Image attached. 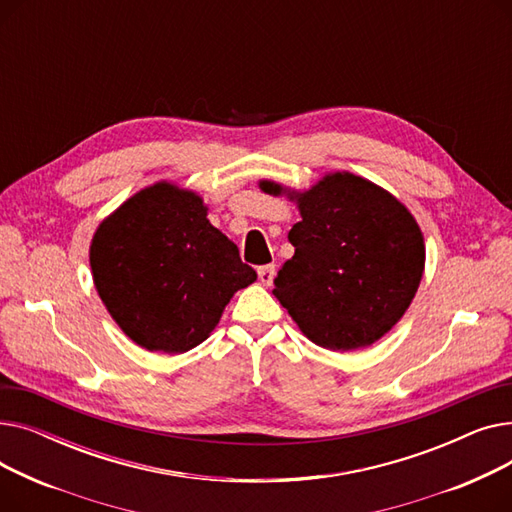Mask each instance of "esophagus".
Masks as SVG:
<instances>
[{"label":"esophagus","mask_w":512,"mask_h":512,"mask_svg":"<svg viewBox=\"0 0 512 512\" xmlns=\"http://www.w3.org/2000/svg\"><path fill=\"white\" fill-rule=\"evenodd\" d=\"M257 274H259V280L263 286H272L274 276H276V265H261Z\"/></svg>","instance_id":"34e87169"}]
</instances>
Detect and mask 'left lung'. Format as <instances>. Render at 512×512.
Masks as SVG:
<instances>
[{
  "label": "left lung",
  "mask_w": 512,
  "mask_h": 512,
  "mask_svg": "<svg viewBox=\"0 0 512 512\" xmlns=\"http://www.w3.org/2000/svg\"><path fill=\"white\" fill-rule=\"evenodd\" d=\"M267 195L286 193L261 180ZM297 201L301 222L274 297L301 332L330 351L380 340L409 309L425 267L423 234L411 211L382 186L351 172L326 174Z\"/></svg>",
  "instance_id": "8db88e82"
}]
</instances>
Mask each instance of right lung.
<instances>
[{
  "mask_svg": "<svg viewBox=\"0 0 512 512\" xmlns=\"http://www.w3.org/2000/svg\"><path fill=\"white\" fill-rule=\"evenodd\" d=\"M99 297L122 332L151 353L178 355L218 326L234 292L257 280L203 199L157 182L124 201L91 242Z\"/></svg>",
  "mask_w": 512,
  "mask_h": 512,
  "instance_id": "add662e5",
  "label": "right lung"
}]
</instances>
